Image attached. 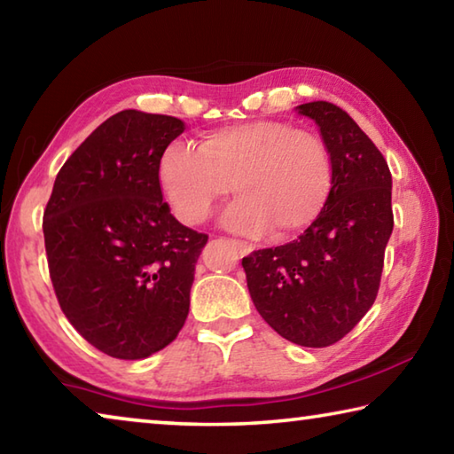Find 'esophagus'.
Listing matches in <instances>:
<instances>
[{"mask_svg":"<svg viewBox=\"0 0 454 454\" xmlns=\"http://www.w3.org/2000/svg\"><path fill=\"white\" fill-rule=\"evenodd\" d=\"M232 244H234V248H236L238 252H240L242 256H244V254H250V252L254 250V248H252V244L242 242V240H232Z\"/></svg>","mask_w":454,"mask_h":454,"instance_id":"34e87169","label":"esophagus"}]
</instances>
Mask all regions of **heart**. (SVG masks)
<instances>
[{
	"mask_svg": "<svg viewBox=\"0 0 454 454\" xmlns=\"http://www.w3.org/2000/svg\"><path fill=\"white\" fill-rule=\"evenodd\" d=\"M158 178L186 224H200L230 192L240 194L222 224L246 236L272 230L288 240L314 224L333 190V158L325 140L282 120H252L210 129L198 150L174 142L164 150Z\"/></svg>",
	"mask_w": 454,
	"mask_h": 454,
	"instance_id": "1",
	"label": "heart"
}]
</instances>
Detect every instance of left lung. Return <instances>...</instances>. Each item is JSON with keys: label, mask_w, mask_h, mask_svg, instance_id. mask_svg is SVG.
I'll use <instances>...</instances> for the list:
<instances>
[{"label": "left lung", "mask_w": 454, "mask_h": 454, "mask_svg": "<svg viewBox=\"0 0 454 454\" xmlns=\"http://www.w3.org/2000/svg\"><path fill=\"white\" fill-rule=\"evenodd\" d=\"M320 128L333 158V190L298 240L242 258L246 282L268 325L286 340L325 348L374 304L393 234V178L380 150L342 107H296Z\"/></svg>", "instance_id": "left-lung-1"}]
</instances>
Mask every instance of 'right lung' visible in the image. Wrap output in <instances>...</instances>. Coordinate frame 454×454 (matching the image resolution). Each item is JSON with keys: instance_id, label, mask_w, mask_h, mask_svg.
<instances>
[{"instance_id": "right-lung-1", "label": "right lung", "mask_w": 454, "mask_h": 454, "mask_svg": "<svg viewBox=\"0 0 454 454\" xmlns=\"http://www.w3.org/2000/svg\"><path fill=\"white\" fill-rule=\"evenodd\" d=\"M184 129L162 114L118 112L61 166L43 210L61 312L107 356H150L186 322L208 236L172 216L158 178L160 158Z\"/></svg>"}]
</instances>
